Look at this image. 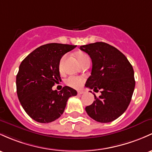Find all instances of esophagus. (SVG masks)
<instances>
[{"mask_svg": "<svg viewBox=\"0 0 152 152\" xmlns=\"http://www.w3.org/2000/svg\"><path fill=\"white\" fill-rule=\"evenodd\" d=\"M78 94L79 95H81V94H82L83 93H84V91H78Z\"/></svg>", "mask_w": 152, "mask_h": 152, "instance_id": "1", "label": "esophagus"}]
</instances>
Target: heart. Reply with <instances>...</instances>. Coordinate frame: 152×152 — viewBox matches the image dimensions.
<instances>
[{"instance_id": "1", "label": "heart", "mask_w": 152, "mask_h": 152, "mask_svg": "<svg viewBox=\"0 0 152 152\" xmlns=\"http://www.w3.org/2000/svg\"><path fill=\"white\" fill-rule=\"evenodd\" d=\"M76 57H77L78 61H79V62L80 63L84 62V61H86V60L89 59L88 55H86V53H77ZM84 79H83V78L76 77V76H71V77L68 78L66 82H67V84L69 85V86H72V87L79 88L81 86V84H82V83L84 82Z\"/></svg>"}]
</instances>
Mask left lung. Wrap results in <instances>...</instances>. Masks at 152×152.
Wrapping results in <instances>:
<instances>
[{
  "label": "left lung",
  "instance_id": "8db88e82",
  "mask_svg": "<svg viewBox=\"0 0 152 152\" xmlns=\"http://www.w3.org/2000/svg\"><path fill=\"white\" fill-rule=\"evenodd\" d=\"M92 61L91 76L85 86L101 95L85 110L99 123H110L124 113L131 102L135 88L134 71L127 58L115 47L102 42L80 47ZM91 92V91H90Z\"/></svg>",
  "mask_w": 152,
  "mask_h": 152
}]
</instances>
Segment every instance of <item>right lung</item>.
I'll use <instances>...</instances> for the list:
<instances>
[{"label": "right lung", "instance_id": "obj_1", "mask_svg": "<svg viewBox=\"0 0 152 152\" xmlns=\"http://www.w3.org/2000/svg\"><path fill=\"white\" fill-rule=\"evenodd\" d=\"M76 45L50 43L31 52L23 60L16 75V91L24 110L38 123H48L61 116L68 98L77 91L64 86L57 91L52 87L61 81L60 61Z\"/></svg>", "mask_w": 152, "mask_h": 152}]
</instances>
